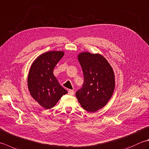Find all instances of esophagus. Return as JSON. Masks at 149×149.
I'll list each match as a JSON object with an SVG mask.
<instances>
[{
    "label": "esophagus",
    "instance_id": "34e87169",
    "mask_svg": "<svg viewBox=\"0 0 149 149\" xmlns=\"http://www.w3.org/2000/svg\"><path fill=\"white\" fill-rule=\"evenodd\" d=\"M68 94V95H73L74 94V90H69Z\"/></svg>",
    "mask_w": 149,
    "mask_h": 149
}]
</instances>
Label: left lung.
Returning <instances> with one entry per match:
<instances>
[{"label": "left lung", "mask_w": 149, "mask_h": 149, "mask_svg": "<svg viewBox=\"0 0 149 149\" xmlns=\"http://www.w3.org/2000/svg\"><path fill=\"white\" fill-rule=\"evenodd\" d=\"M84 75L83 87L75 95L89 112H95L107 104L115 88V75L108 61L100 54L88 52L78 54Z\"/></svg>", "instance_id": "8db88e82"}]
</instances>
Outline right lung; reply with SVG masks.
Here are the masks:
<instances>
[{
    "label": "right lung",
    "instance_id": "right-lung-1",
    "mask_svg": "<svg viewBox=\"0 0 149 149\" xmlns=\"http://www.w3.org/2000/svg\"><path fill=\"white\" fill-rule=\"evenodd\" d=\"M63 51H49L38 56L31 64L28 88L31 97L46 109L53 108L68 92L60 85L54 69L63 57Z\"/></svg>",
    "mask_w": 149,
    "mask_h": 149
}]
</instances>
